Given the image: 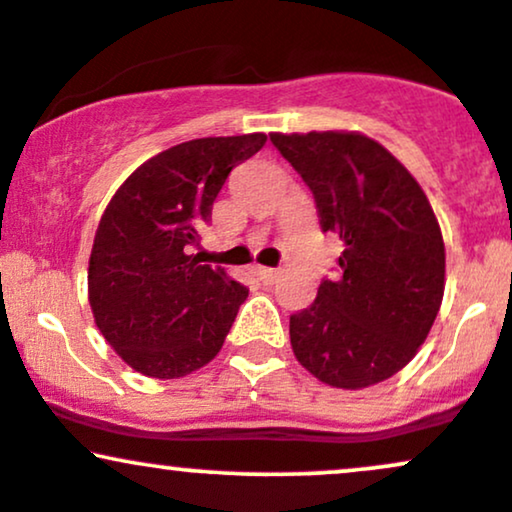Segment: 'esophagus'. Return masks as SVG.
Segmentation results:
<instances>
[{
	"label": "esophagus",
	"mask_w": 512,
	"mask_h": 512,
	"mask_svg": "<svg viewBox=\"0 0 512 512\" xmlns=\"http://www.w3.org/2000/svg\"><path fill=\"white\" fill-rule=\"evenodd\" d=\"M257 276H260V281H264V284H274V281L279 279V269L257 267Z\"/></svg>",
	"instance_id": "esophagus-1"
}]
</instances>
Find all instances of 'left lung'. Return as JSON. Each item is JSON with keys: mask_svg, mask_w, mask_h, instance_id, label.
Here are the masks:
<instances>
[{"mask_svg": "<svg viewBox=\"0 0 512 512\" xmlns=\"http://www.w3.org/2000/svg\"><path fill=\"white\" fill-rule=\"evenodd\" d=\"M313 192L320 228L344 243L334 279L291 315L293 354L322 383H383L424 344L445 289L431 204L390 151L356 132L269 134Z\"/></svg>", "mask_w": 512, "mask_h": 512, "instance_id": "obj_1", "label": "left lung"}]
</instances>
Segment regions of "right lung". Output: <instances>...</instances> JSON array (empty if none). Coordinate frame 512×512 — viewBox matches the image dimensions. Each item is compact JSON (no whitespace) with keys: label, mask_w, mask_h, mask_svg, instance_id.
<instances>
[{"label":"right lung","mask_w":512,"mask_h":512,"mask_svg":"<svg viewBox=\"0 0 512 512\" xmlns=\"http://www.w3.org/2000/svg\"><path fill=\"white\" fill-rule=\"evenodd\" d=\"M264 134L192 139L134 170L110 199L88 262V301L108 344L149 378L207 366L248 286L202 264L199 231L228 173Z\"/></svg>","instance_id":"1"}]
</instances>
